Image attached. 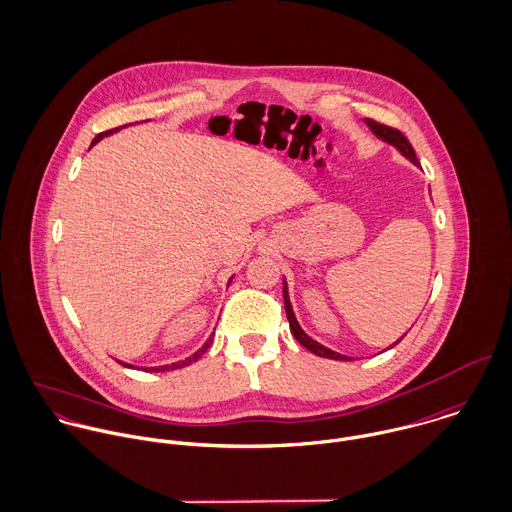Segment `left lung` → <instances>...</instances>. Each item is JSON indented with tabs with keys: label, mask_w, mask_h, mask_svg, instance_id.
I'll use <instances>...</instances> for the list:
<instances>
[{
	"label": "left lung",
	"mask_w": 512,
	"mask_h": 512,
	"mask_svg": "<svg viewBox=\"0 0 512 512\" xmlns=\"http://www.w3.org/2000/svg\"><path fill=\"white\" fill-rule=\"evenodd\" d=\"M367 125L373 129V133H375L377 137H381L383 141L395 145L405 157H409L415 165H419V159H417V155H415L413 145L409 143V139H407L399 129L389 127V125H385V123H379V121H375V119H367ZM283 299H285V313H287V319H289L291 333H293V337H295L305 349H309L311 353H315V355H319V357H325V359H337V361H347V359H349V357L339 355V353H335V351L323 347L321 343L313 341V339L299 327V323H297V319H295V315H293V309H291V301H289V293H287V283H285V281H283ZM401 339H403V337H401ZM401 339H399V341H401ZM399 341H397V343H399ZM397 343H395V345H397ZM391 347H393V345H391ZM349 361H351V359H349Z\"/></svg>",
	"instance_id": "1"
}]
</instances>
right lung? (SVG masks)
Masks as SVG:
<instances>
[{
    "label": "right lung",
    "mask_w": 512,
    "mask_h": 512,
    "mask_svg": "<svg viewBox=\"0 0 512 512\" xmlns=\"http://www.w3.org/2000/svg\"><path fill=\"white\" fill-rule=\"evenodd\" d=\"M119 129H121V127H115V129H109V131H103V133H99V135H97V137L91 141V145H95V143H97V141H99L103 135H111L113 131H119ZM229 283H231V279H229ZM209 345H211V339H209V341H207V343H205V345H203V347H201L197 353H193L191 357H187L185 361H177V363H173V365H163V367H151V371H153V373H157V371H173V369H181V367H187V365L195 363V361H197V359H199V357H201V355H203V353L209 349ZM119 363H121V361H119ZM121 365H123V363H121ZM125 367H129V365L125 363Z\"/></svg>",
    "instance_id": "1"
}]
</instances>
